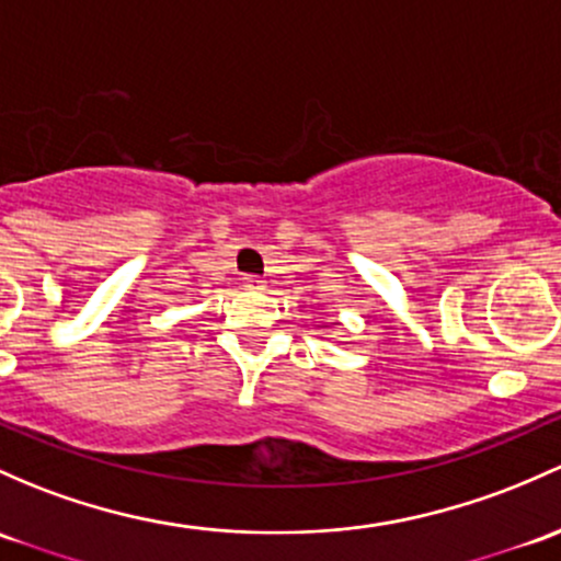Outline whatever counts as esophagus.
Here are the masks:
<instances>
[{
  "label": "esophagus",
  "mask_w": 561,
  "mask_h": 561,
  "mask_svg": "<svg viewBox=\"0 0 561 561\" xmlns=\"http://www.w3.org/2000/svg\"><path fill=\"white\" fill-rule=\"evenodd\" d=\"M263 285L265 282L261 279V276H252V274L244 276V287H250V290H263Z\"/></svg>",
  "instance_id": "1"
}]
</instances>
